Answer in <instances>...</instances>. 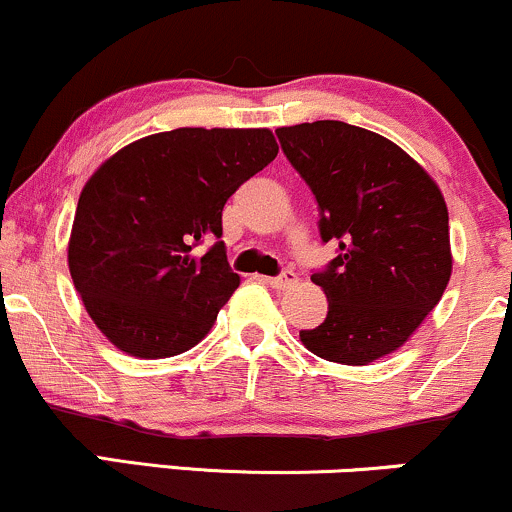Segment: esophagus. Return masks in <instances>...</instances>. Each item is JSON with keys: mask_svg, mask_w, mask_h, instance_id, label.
<instances>
[{"mask_svg": "<svg viewBox=\"0 0 512 512\" xmlns=\"http://www.w3.org/2000/svg\"><path fill=\"white\" fill-rule=\"evenodd\" d=\"M268 285L275 287V290H285V287H292L297 283L295 271H283L280 275H273V278H263Z\"/></svg>", "mask_w": 512, "mask_h": 512, "instance_id": "esophagus-1", "label": "esophagus"}]
</instances>
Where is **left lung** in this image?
Returning a JSON list of instances; mask_svg holds the SVG:
<instances>
[{
  "label": "left lung",
  "mask_w": 512,
  "mask_h": 512,
  "mask_svg": "<svg viewBox=\"0 0 512 512\" xmlns=\"http://www.w3.org/2000/svg\"><path fill=\"white\" fill-rule=\"evenodd\" d=\"M280 147L317 198L321 241L338 256L312 275L329 314L300 331L319 358L367 365L394 353L440 302L452 273L447 205L409 154L341 120L278 128Z\"/></svg>",
  "instance_id": "1"
}]
</instances>
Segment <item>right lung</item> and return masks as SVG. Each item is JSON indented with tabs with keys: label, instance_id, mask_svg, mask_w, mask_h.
<instances>
[{
	"label": "right lung",
	"instance_id": "right-lung-1",
	"mask_svg": "<svg viewBox=\"0 0 512 512\" xmlns=\"http://www.w3.org/2000/svg\"><path fill=\"white\" fill-rule=\"evenodd\" d=\"M275 154L266 128H179L123 147L86 181L67 258L113 346L157 360L203 341L239 287L220 241L222 210ZM203 240L213 246L193 257Z\"/></svg>",
	"mask_w": 512,
	"mask_h": 512
}]
</instances>
